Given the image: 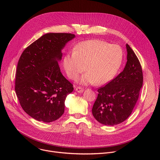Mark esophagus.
<instances>
[{
	"instance_id": "esophagus-1",
	"label": "esophagus",
	"mask_w": 160,
	"mask_h": 160,
	"mask_svg": "<svg viewBox=\"0 0 160 160\" xmlns=\"http://www.w3.org/2000/svg\"><path fill=\"white\" fill-rule=\"evenodd\" d=\"M75 90L77 91V92L81 93V92H82L83 91V88H82L81 87H75Z\"/></svg>"
}]
</instances>
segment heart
<instances>
[{
  "instance_id": "obj_1",
  "label": "heart",
  "mask_w": 160,
  "mask_h": 160,
  "mask_svg": "<svg viewBox=\"0 0 160 160\" xmlns=\"http://www.w3.org/2000/svg\"><path fill=\"white\" fill-rule=\"evenodd\" d=\"M123 51L117 44L101 40H90L78 44L74 52L65 55L63 66L68 77L76 80L86 69L81 78L83 84L104 85L117 73L123 60Z\"/></svg>"
}]
</instances>
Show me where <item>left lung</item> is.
Segmentation results:
<instances>
[{"label":"left lung","instance_id":"1","mask_svg":"<svg viewBox=\"0 0 160 160\" xmlns=\"http://www.w3.org/2000/svg\"><path fill=\"white\" fill-rule=\"evenodd\" d=\"M127 62L122 72L98 90V96L92 112L99 123L113 126L122 123L131 115L143 83L139 59L128 44Z\"/></svg>","mask_w":160,"mask_h":160}]
</instances>
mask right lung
<instances>
[{
    "mask_svg": "<svg viewBox=\"0 0 160 160\" xmlns=\"http://www.w3.org/2000/svg\"><path fill=\"white\" fill-rule=\"evenodd\" d=\"M75 36L46 33L30 44L19 58L15 91L22 109L36 120L51 122L64 113L65 99L73 87L62 75L58 61L66 43Z\"/></svg>",
    "mask_w": 160,
    "mask_h": 160,
    "instance_id": "add662e5",
    "label": "right lung"
}]
</instances>
